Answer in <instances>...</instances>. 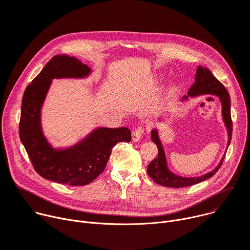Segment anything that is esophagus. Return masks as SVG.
Instances as JSON below:
<instances>
[{
	"instance_id": "1",
	"label": "esophagus",
	"mask_w": 250,
	"mask_h": 250,
	"mask_svg": "<svg viewBox=\"0 0 250 250\" xmlns=\"http://www.w3.org/2000/svg\"><path fill=\"white\" fill-rule=\"evenodd\" d=\"M144 131H145V128L144 126H138L136 127L134 130H132L131 132V138H132V141L134 142H139L143 135H144Z\"/></svg>"
}]
</instances>
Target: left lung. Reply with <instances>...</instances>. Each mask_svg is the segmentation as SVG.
I'll use <instances>...</instances> for the list:
<instances>
[{
	"mask_svg": "<svg viewBox=\"0 0 250 250\" xmlns=\"http://www.w3.org/2000/svg\"><path fill=\"white\" fill-rule=\"evenodd\" d=\"M200 94H215L217 95L222 103V114H223V121L228 128V145L231 142L232 138V120H231V112H230V96L227 89L224 87L222 83L216 78L209 69H207L204 66H199L197 68V74L195 77V83L190 87L188 91V95L196 96ZM187 95L184 99H187ZM152 141L158 146V157L154 159L147 166V175L153 179L154 182L157 184L164 186V187H170V188H184L193 186L198 183L203 182L209 178H211L216 172L219 170L225 155L223 156L220 164L217 166V168L213 170L212 172L198 177V178H183L172 174L168 168L167 164H166V157L162 144L159 140L157 130L154 129L152 131Z\"/></svg>",
	"mask_w": 250,
	"mask_h": 250,
	"instance_id": "8db88e82",
	"label": "left lung"
}]
</instances>
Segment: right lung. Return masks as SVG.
<instances>
[{
    "label": "right lung",
    "instance_id": "1",
    "mask_svg": "<svg viewBox=\"0 0 250 250\" xmlns=\"http://www.w3.org/2000/svg\"><path fill=\"white\" fill-rule=\"evenodd\" d=\"M90 72L86 64L68 55H55L27 86L21 107L19 135L35 171L44 179L69 186H84L101 175L111 148L120 142H130L127 127H101L78 145L54 149L44 138L40 109L53 78L83 77Z\"/></svg>",
    "mask_w": 250,
    "mask_h": 250
}]
</instances>
